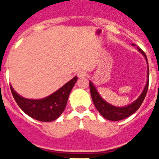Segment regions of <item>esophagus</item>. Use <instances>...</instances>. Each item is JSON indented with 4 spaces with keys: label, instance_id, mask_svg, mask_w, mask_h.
Listing matches in <instances>:
<instances>
[{
    "label": "esophagus",
    "instance_id": "obj_1",
    "mask_svg": "<svg viewBox=\"0 0 159 159\" xmlns=\"http://www.w3.org/2000/svg\"><path fill=\"white\" fill-rule=\"evenodd\" d=\"M77 77L79 78H83V77H87V72H83V71H80L77 72Z\"/></svg>",
    "mask_w": 159,
    "mask_h": 159
}]
</instances>
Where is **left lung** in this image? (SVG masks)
I'll return each mask as SVG.
<instances>
[{
    "label": "left lung",
    "instance_id": "left-lung-1",
    "mask_svg": "<svg viewBox=\"0 0 159 159\" xmlns=\"http://www.w3.org/2000/svg\"><path fill=\"white\" fill-rule=\"evenodd\" d=\"M132 45L134 46V44L133 43ZM137 48H138L139 52L142 53L143 55V57H145L146 62H147V82H146L145 87L143 88L142 93L134 102L130 103L129 105H127L125 106H121V107L110 104L101 97V95L97 92V88L95 87L94 84L90 81V91H91L92 102L94 103L97 111H99V113L106 120L112 121H118L127 118L129 116H131L132 114L134 113L135 111H137V110L140 107V106L143 103V100L145 98L147 91H148V77H149L148 59H147L145 53H143L139 47H137Z\"/></svg>",
    "mask_w": 159,
    "mask_h": 159
}]
</instances>
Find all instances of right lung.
<instances>
[{
	"label": "right lung",
	"instance_id": "add662e5",
	"mask_svg": "<svg viewBox=\"0 0 159 159\" xmlns=\"http://www.w3.org/2000/svg\"><path fill=\"white\" fill-rule=\"evenodd\" d=\"M77 80V77H74L56 92L42 99H27L21 97L11 85V90L17 105L26 115L37 120L50 122L58 118L63 112L70 92Z\"/></svg>",
	"mask_w": 159,
	"mask_h": 159
}]
</instances>
